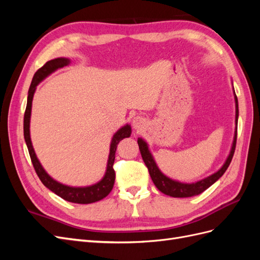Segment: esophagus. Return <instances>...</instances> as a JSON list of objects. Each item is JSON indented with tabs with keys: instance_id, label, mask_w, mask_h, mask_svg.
Listing matches in <instances>:
<instances>
[{
	"instance_id": "1",
	"label": "esophagus",
	"mask_w": 260,
	"mask_h": 260,
	"mask_svg": "<svg viewBox=\"0 0 260 260\" xmlns=\"http://www.w3.org/2000/svg\"><path fill=\"white\" fill-rule=\"evenodd\" d=\"M145 123H146V122H145V119H144V118L140 117V116L135 117V118H133V120H132V125H133V128L137 129V130H142V129L144 128Z\"/></svg>"
}]
</instances>
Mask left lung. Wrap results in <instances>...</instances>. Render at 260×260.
<instances>
[{"label": "left lung", "instance_id": "8db88e82", "mask_svg": "<svg viewBox=\"0 0 260 260\" xmlns=\"http://www.w3.org/2000/svg\"><path fill=\"white\" fill-rule=\"evenodd\" d=\"M234 91V89H233ZM234 100H235V123H237V127H235V132H234V139H233V143H232V147L229 156L225 160V162L223 164V166L220 168L215 174H212L211 176L200 180L198 182L194 183H182L179 182V181L172 180L168 177L165 176L162 172L159 170V168L157 167V165L153 158V156L149 152L148 149V145L145 142L143 139H138V144H139V148L141 155H142L143 161L145 162L146 167L148 169L149 176H151L154 184L156 185V187L158 190L169 196H172V198H191V196H195L199 195L201 193H203L205 190L214 184L216 181L222 177V175L225 172V170L229 167V165L232 160V157L235 151V145H237V137H238V118H239V104H238V98L235 95L234 92Z\"/></svg>", "mask_w": 260, "mask_h": 260}]
</instances>
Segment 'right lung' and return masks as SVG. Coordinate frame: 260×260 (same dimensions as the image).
Masks as SVG:
<instances>
[{"mask_svg":"<svg viewBox=\"0 0 260 260\" xmlns=\"http://www.w3.org/2000/svg\"><path fill=\"white\" fill-rule=\"evenodd\" d=\"M70 60L68 58H64V57L55 58V59L49 60L48 62H45V65H43L40 69L37 70V73L32 78V81H31L30 88L28 91L27 107H26L25 116H23V136H25V141L28 147L31 161H32L35 170L37 172L39 179L41 180V182L48 187L49 190H51L56 195L60 196V198L64 199L65 201L77 203V204H91V203H95L98 201L103 200L113 190V186L115 183V170L113 166L115 161L116 148L118 143H119L122 139L130 137L131 127L130 124H125L114 135L112 139V143H111V149H109V156H108L105 176L101 181H99L98 183L90 186H84V187H73V186H68L57 182V181H55L53 178H51L48 174H46V171L41 166L40 161H39V159L37 158V155L35 153V149L30 139L29 128H30V116H31V106H32V99H34V94H35L37 85L40 83L45 77H48L58 68L67 66Z\"/></svg>","mask_w":260,"mask_h":260,"instance_id":"1","label":"right lung"}]
</instances>
